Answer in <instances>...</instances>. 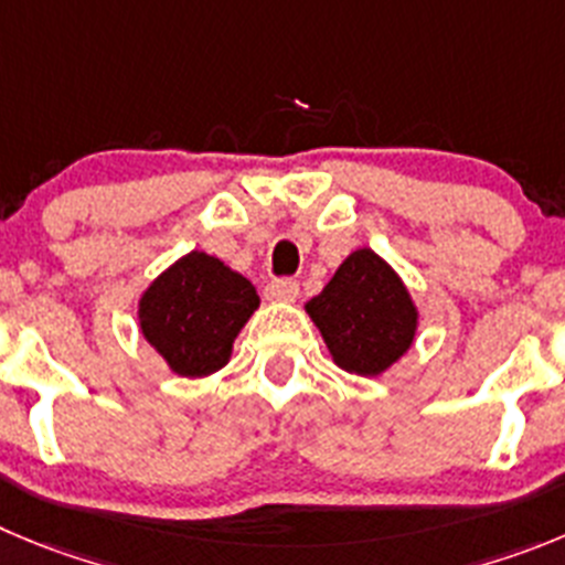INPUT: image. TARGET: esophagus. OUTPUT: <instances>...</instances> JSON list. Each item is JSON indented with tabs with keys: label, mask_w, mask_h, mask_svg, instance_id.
Listing matches in <instances>:
<instances>
[{
	"label": "esophagus",
	"mask_w": 565,
	"mask_h": 565,
	"mask_svg": "<svg viewBox=\"0 0 565 565\" xmlns=\"http://www.w3.org/2000/svg\"><path fill=\"white\" fill-rule=\"evenodd\" d=\"M298 292H300V287H298V281H292V278H273V281L265 287L267 300H284V303L298 298Z\"/></svg>",
	"instance_id": "obj_1"
}]
</instances>
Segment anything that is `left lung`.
I'll list each match as a JSON object with an SVG mask.
<instances>
[{"label": "left lung", "instance_id": "1", "mask_svg": "<svg viewBox=\"0 0 565 565\" xmlns=\"http://www.w3.org/2000/svg\"><path fill=\"white\" fill-rule=\"evenodd\" d=\"M337 365L356 376H379L409 351L418 309L398 273L371 247H360L307 303Z\"/></svg>", "mask_w": 565, "mask_h": 565}]
</instances>
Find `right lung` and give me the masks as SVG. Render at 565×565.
<instances>
[{
    "label": "right lung",
    "instance_id": "right-lung-1",
    "mask_svg": "<svg viewBox=\"0 0 565 565\" xmlns=\"http://www.w3.org/2000/svg\"><path fill=\"white\" fill-rule=\"evenodd\" d=\"M256 309V287L245 276L192 250L145 289L139 326L172 373L200 379L231 360L236 334Z\"/></svg>",
    "mask_w": 565,
    "mask_h": 565
}]
</instances>
